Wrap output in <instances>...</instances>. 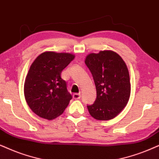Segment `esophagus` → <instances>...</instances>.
Returning a JSON list of instances; mask_svg holds the SVG:
<instances>
[{
  "mask_svg": "<svg viewBox=\"0 0 159 159\" xmlns=\"http://www.w3.org/2000/svg\"><path fill=\"white\" fill-rule=\"evenodd\" d=\"M73 97L74 99L78 100V99H80L81 96V94H80V93H75V94H73Z\"/></svg>",
  "mask_w": 159,
  "mask_h": 159,
  "instance_id": "1",
  "label": "esophagus"
}]
</instances>
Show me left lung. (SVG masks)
<instances>
[{
  "label": "left lung",
  "instance_id": "obj_1",
  "mask_svg": "<svg viewBox=\"0 0 159 159\" xmlns=\"http://www.w3.org/2000/svg\"><path fill=\"white\" fill-rule=\"evenodd\" d=\"M85 63L95 84L97 97L87 106L92 117L111 120L127 105L130 94V76L125 61L115 52L100 51L86 56Z\"/></svg>",
  "mask_w": 159,
  "mask_h": 159
}]
</instances>
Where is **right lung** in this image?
Segmentation results:
<instances>
[{"instance_id":"obj_1","label":"right lung","mask_w":159,"mask_h":159,"mask_svg":"<svg viewBox=\"0 0 159 159\" xmlns=\"http://www.w3.org/2000/svg\"><path fill=\"white\" fill-rule=\"evenodd\" d=\"M75 58L67 53L45 52L32 63L24 84L28 105L40 117L53 120L63 113L72 95L61 71Z\"/></svg>"}]
</instances>
